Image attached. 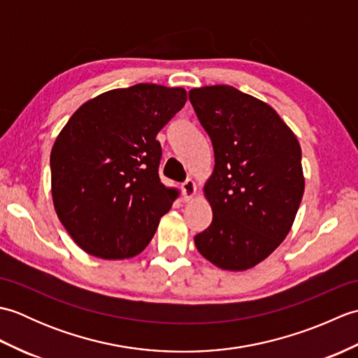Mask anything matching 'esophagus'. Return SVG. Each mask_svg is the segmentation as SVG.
<instances>
[{
  "instance_id": "esophagus-1",
  "label": "esophagus",
  "mask_w": 358,
  "mask_h": 358,
  "mask_svg": "<svg viewBox=\"0 0 358 358\" xmlns=\"http://www.w3.org/2000/svg\"><path fill=\"white\" fill-rule=\"evenodd\" d=\"M181 194H183L185 201H191L194 195L196 194V185L194 180H186L183 185H181Z\"/></svg>"
}]
</instances>
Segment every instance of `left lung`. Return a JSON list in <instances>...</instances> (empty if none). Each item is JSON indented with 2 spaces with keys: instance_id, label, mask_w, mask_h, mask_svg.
Returning <instances> with one entry per match:
<instances>
[{
  "instance_id": "obj_1",
  "label": "left lung",
  "mask_w": 358,
  "mask_h": 358,
  "mask_svg": "<svg viewBox=\"0 0 358 358\" xmlns=\"http://www.w3.org/2000/svg\"><path fill=\"white\" fill-rule=\"evenodd\" d=\"M189 100L215 157L203 189L212 223L195 246L220 269H250L294 224L305 192L300 143L268 103L232 86L196 87Z\"/></svg>"
}]
</instances>
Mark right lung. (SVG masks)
<instances>
[{"label": "right lung", "mask_w": 358, "mask_h": 358, "mask_svg": "<svg viewBox=\"0 0 358 358\" xmlns=\"http://www.w3.org/2000/svg\"><path fill=\"white\" fill-rule=\"evenodd\" d=\"M187 100L183 87L141 83L86 101L50 152L52 200L72 240L104 260L138 255L177 189L158 177L157 135Z\"/></svg>", "instance_id": "right-lung-1"}]
</instances>
